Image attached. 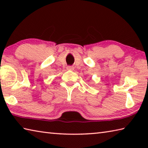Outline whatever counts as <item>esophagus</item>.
Returning <instances> with one entry per match:
<instances>
[{"instance_id": "esophagus-1", "label": "esophagus", "mask_w": 148, "mask_h": 148, "mask_svg": "<svg viewBox=\"0 0 148 148\" xmlns=\"http://www.w3.org/2000/svg\"><path fill=\"white\" fill-rule=\"evenodd\" d=\"M67 69L72 71V70L74 69V66H67Z\"/></svg>"}]
</instances>
